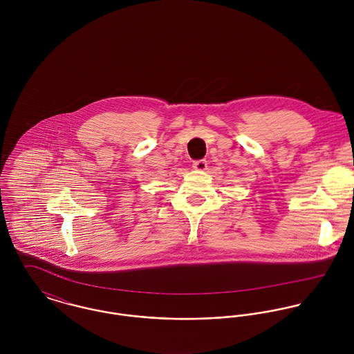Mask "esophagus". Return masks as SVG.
<instances>
[{
	"instance_id": "esophagus-1",
	"label": "esophagus",
	"mask_w": 354,
	"mask_h": 354,
	"mask_svg": "<svg viewBox=\"0 0 354 354\" xmlns=\"http://www.w3.org/2000/svg\"><path fill=\"white\" fill-rule=\"evenodd\" d=\"M194 169L198 171H204L207 169V162L204 159H198L194 162Z\"/></svg>"
}]
</instances>
